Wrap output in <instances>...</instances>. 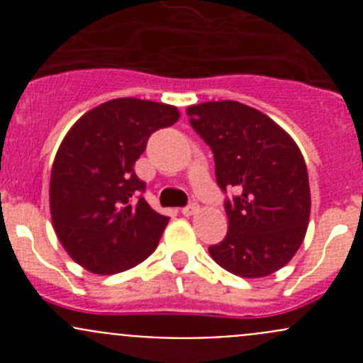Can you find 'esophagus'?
<instances>
[{
  "mask_svg": "<svg viewBox=\"0 0 363 363\" xmlns=\"http://www.w3.org/2000/svg\"><path fill=\"white\" fill-rule=\"evenodd\" d=\"M199 211H200V207H199V205H196V203H189L188 207H184V208H182V214H184V216H188V218H189V216H195L196 212H199Z\"/></svg>",
  "mask_w": 363,
  "mask_h": 363,
  "instance_id": "obj_1",
  "label": "esophagus"
}]
</instances>
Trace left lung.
Segmentation results:
<instances>
[{"mask_svg":"<svg viewBox=\"0 0 363 363\" xmlns=\"http://www.w3.org/2000/svg\"><path fill=\"white\" fill-rule=\"evenodd\" d=\"M186 113L212 149L219 188L239 193L226 200L228 232L208 247L212 259L246 279L283 269L302 246L311 214L298 145L269 116L239 101H205Z\"/></svg>","mask_w":363,"mask_h":363,"instance_id":"left-lung-1","label":"left lung"}]
</instances>
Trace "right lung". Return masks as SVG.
<instances>
[{"label":"right lung","instance_id":"obj_1","mask_svg":"<svg viewBox=\"0 0 363 363\" xmlns=\"http://www.w3.org/2000/svg\"><path fill=\"white\" fill-rule=\"evenodd\" d=\"M179 117L174 105L116 98L84 113L65 135L50 172V218L80 267L111 276L158 247L170 218L140 196L145 184L133 167L151 133Z\"/></svg>","mask_w":363,"mask_h":363}]
</instances>
